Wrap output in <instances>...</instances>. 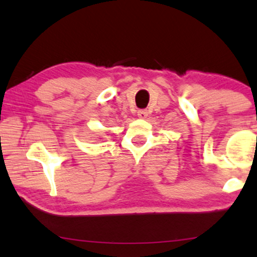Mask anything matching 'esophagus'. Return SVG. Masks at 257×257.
Instances as JSON below:
<instances>
[{"label": "esophagus", "instance_id": "34e87169", "mask_svg": "<svg viewBox=\"0 0 257 257\" xmlns=\"http://www.w3.org/2000/svg\"><path fill=\"white\" fill-rule=\"evenodd\" d=\"M148 111L146 109H140V111L137 112V115L140 119H145V117H148Z\"/></svg>", "mask_w": 257, "mask_h": 257}]
</instances>
